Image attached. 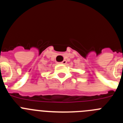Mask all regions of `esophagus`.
Here are the masks:
<instances>
[{"label":"esophagus","mask_w":123,"mask_h":123,"mask_svg":"<svg viewBox=\"0 0 123 123\" xmlns=\"http://www.w3.org/2000/svg\"><path fill=\"white\" fill-rule=\"evenodd\" d=\"M66 63H67V61L66 60H63L62 62L60 63V64H63V65H65Z\"/></svg>","instance_id":"34e87169"}]
</instances>
